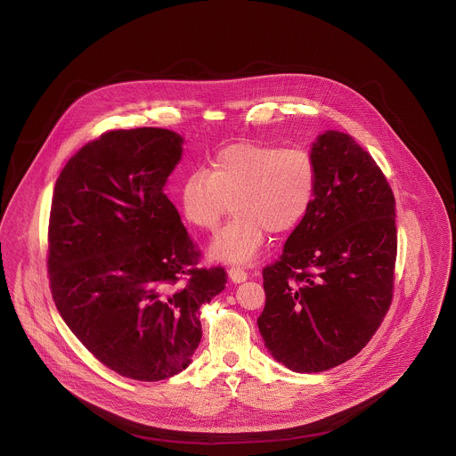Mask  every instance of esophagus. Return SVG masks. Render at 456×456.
Returning a JSON list of instances; mask_svg holds the SVG:
<instances>
[{
	"instance_id": "esophagus-1",
	"label": "esophagus",
	"mask_w": 456,
	"mask_h": 456,
	"mask_svg": "<svg viewBox=\"0 0 456 456\" xmlns=\"http://www.w3.org/2000/svg\"><path fill=\"white\" fill-rule=\"evenodd\" d=\"M229 278H231L234 283H241V281H245V280L248 278V273H247L243 268H240V266H232V268L229 270Z\"/></svg>"
}]
</instances>
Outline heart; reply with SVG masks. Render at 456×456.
<instances>
[{
    "label": "heart",
    "mask_w": 456,
    "mask_h": 456,
    "mask_svg": "<svg viewBox=\"0 0 456 456\" xmlns=\"http://www.w3.org/2000/svg\"><path fill=\"white\" fill-rule=\"evenodd\" d=\"M317 167L299 146L236 142L222 148L209 167L190 173L180 186L188 224L213 232L227 208L234 218L213 238L208 254L227 265H250L261 254L268 231L289 232L312 208Z\"/></svg>",
    "instance_id": "b5f03b06"
}]
</instances>
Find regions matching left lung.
<instances>
[{"label":"left lung","mask_w":456,"mask_h":456,"mask_svg":"<svg viewBox=\"0 0 456 456\" xmlns=\"http://www.w3.org/2000/svg\"><path fill=\"white\" fill-rule=\"evenodd\" d=\"M317 190L310 211L263 272L265 346L292 371H326L354 358L393 297L395 197L375 160L349 135L312 144Z\"/></svg>","instance_id":"left-lung-1"}]
</instances>
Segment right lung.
I'll use <instances>...</instances> for the list:
<instances>
[{
  "instance_id": "obj_1",
  "label": "right lung",
  "mask_w": 456,
  "mask_h": 456,
  "mask_svg": "<svg viewBox=\"0 0 456 456\" xmlns=\"http://www.w3.org/2000/svg\"><path fill=\"white\" fill-rule=\"evenodd\" d=\"M182 155L173 130H112L83 146L54 186L47 268L56 308L100 363L135 380L190 364L199 308L227 283L224 268H193L199 250L164 193Z\"/></svg>"
}]
</instances>
